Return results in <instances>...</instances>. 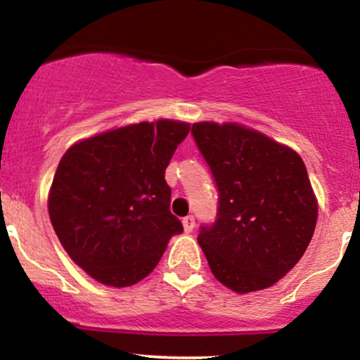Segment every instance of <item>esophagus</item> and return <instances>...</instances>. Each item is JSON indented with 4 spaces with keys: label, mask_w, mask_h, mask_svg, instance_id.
Wrapping results in <instances>:
<instances>
[{
    "label": "esophagus",
    "mask_w": 360,
    "mask_h": 360,
    "mask_svg": "<svg viewBox=\"0 0 360 360\" xmlns=\"http://www.w3.org/2000/svg\"><path fill=\"white\" fill-rule=\"evenodd\" d=\"M181 224H184L185 233H192L193 231V226H195V219L192 216H187L181 219Z\"/></svg>",
    "instance_id": "1"
}]
</instances>
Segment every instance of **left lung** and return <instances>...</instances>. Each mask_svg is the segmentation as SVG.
<instances>
[{
	"label": "left lung",
	"mask_w": 360,
	"mask_h": 360,
	"mask_svg": "<svg viewBox=\"0 0 360 360\" xmlns=\"http://www.w3.org/2000/svg\"><path fill=\"white\" fill-rule=\"evenodd\" d=\"M219 207L197 236L214 277L238 294L267 289L304 255L318 202L301 156L236 122H195Z\"/></svg>",
	"instance_id": "obj_1"
}]
</instances>
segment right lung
<instances>
[{
    "mask_svg": "<svg viewBox=\"0 0 360 360\" xmlns=\"http://www.w3.org/2000/svg\"><path fill=\"white\" fill-rule=\"evenodd\" d=\"M188 131L169 119L131 124L78 141L60 158L47 200L52 228L100 284L143 281L184 231L169 212L165 169Z\"/></svg>",
    "mask_w": 360,
    "mask_h": 360,
    "instance_id": "right-lung-1",
    "label": "right lung"
}]
</instances>
